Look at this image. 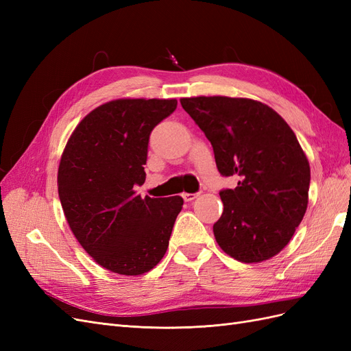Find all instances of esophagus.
Masks as SVG:
<instances>
[{
    "instance_id": "obj_1",
    "label": "esophagus",
    "mask_w": 351,
    "mask_h": 351,
    "mask_svg": "<svg viewBox=\"0 0 351 351\" xmlns=\"http://www.w3.org/2000/svg\"><path fill=\"white\" fill-rule=\"evenodd\" d=\"M182 196H183V199H184L186 202H190V200H193V199L197 197V193H183Z\"/></svg>"
}]
</instances>
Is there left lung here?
Segmentation results:
<instances>
[{"label":"left lung","mask_w":351,"mask_h":351,"mask_svg":"<svg viewBox=\"0 0 351 351\" xmlns=\"http://www.w3.org/2000/svg\"><path fill=\"white\" fill-rule=\"evenodd\" d=\"M214 147L221 176H239L219 192L224 210L214 224L219 247L244 263L280 253L302 222L309 197V161L282 117L246 98L180 99Z\"/></svg>","instance_id":"left-lung-1"}]
</instances>
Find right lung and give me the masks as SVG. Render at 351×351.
<instances>
[{
  "label": "right lung",
  "mask_w": 351,
  "mask_h": 351,
  "mask_svg": "<svg viewBox=\"0 0 351 351\" xmlns=\"http://www.w3.org/2000/svg\"><path fill=\"white\" fill-rule=\"evenodd\" d=\"M176 108V99L107 102L84 117L62 152V210L74 237L105 269L141 275L167 252L183 199H142L134 189L145 183L151 132Z\"/></svg>",
  "instance_id": "obj_1"
}]
</instances>
